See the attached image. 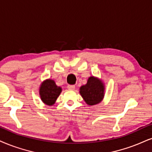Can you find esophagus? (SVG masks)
<instances>
[{
  "label": "esophagus",
  "mask_w": 152,
  "mask_h": 152,
  "mask_svg": "<svg viewBox=\"0 0 152 152\" xmlns=\"http://www.w3.org/2000/svg\"><path fill=\"white\" fill-rule=\"evenodd\" d=\"M75 88V85H67V89H70V90H73Z\"/></svg>",
  "instance_id": "34e87169"
}]
</instances>
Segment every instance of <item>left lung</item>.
Masks as SVG:
<instances>
[{
	"mask_svg": "<svg viewBox=\"0 0 152 152\" xmlns=\"http://www.w3.org/2000/svg\"><path fill=\"white\" fill-rule=\"evenodd\" d=\"M104 90L105 87L102 80L91 76L89 77L87 84L80 88V93L88 105L94 106L103 100Z\"/></svg>",
	"mask_w": 152,
	"mask_h": 152,
	"instance_id": "1",
	"label": "left lung"
}]
</instances>
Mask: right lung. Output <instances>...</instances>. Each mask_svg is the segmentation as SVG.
Masks as SVG:
<instances>
[{
    "label": "right lung",
    "mask_w": 152,
    "mask_h": 152,
    "mask_svg": "<svg viewBox=\"0 0 152 152\" xmlns=\"http://www.w3.org/2000/svg\"><path fill=\"white\" fill-rule=\"evenodd\" d=\"M62 91L61 87H58L53 80H46L42 82L39 88V95L45 104L52 106Z\"/></svg>",
    "instance_id": "right-lung-1"
}]
</instances>
